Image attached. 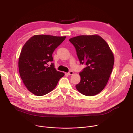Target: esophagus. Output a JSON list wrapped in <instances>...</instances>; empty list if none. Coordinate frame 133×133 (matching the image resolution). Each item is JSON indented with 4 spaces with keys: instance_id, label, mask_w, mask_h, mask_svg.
<instances>
[{
    "instance_id": "34e87169",
    "label": "esophagus",
    "mask_w": 133,
    "mask_h": 133,
    "mask_svg": "<svg viewBox=\"0 0 133 133\" xmlns=\"http://www.w3.org/2000/svg\"><path fill=\"white\" fill-rule=\"evenodd\" d=\"M74 74V72L72 71H69L68 72H67V74L68 75H72Z\"/></svg>"
}]
</instances>
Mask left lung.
Instances as JSON below:
<instances>
[{
    "label": "left lung",
    "mask_w": 133,
    "mask_h": 133,
    "mask_svg": "<svg viewBox=\"0 0 133 133\" xmlns=\"http://www.w3.org/2000/svg\"><path fill=\"white\" fill-rule=\"evenodd\" d=\"M81 64L86 67L79 72L81 81L76 88L87 96L96 95L106 86L111 73L114 57L107 43L97 35L71 38Z\"/></svg>",
    "instance_id": "1"
}]
</instances>
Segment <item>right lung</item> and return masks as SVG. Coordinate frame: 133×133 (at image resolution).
<instances>
[{"mask_svg":"<svg viewBox=\"0 0 133 133\" xmlns=\"http://www.w3.org/2000/svg\"><path fill=\"white\" fill-rule=\"evenodd\" d=\"M66 37L47 35H34L25 44L19 58L21 77L31 92L41 96L52 91L64 73L57 71L52 53L65 39Z\"/></svg>","mask_w":133,"mask_h":133,"instance_id":"add662e5","label":"right lung"}]
</instances>
